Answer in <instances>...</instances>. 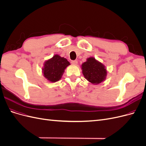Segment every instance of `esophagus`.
Instances as JSON below:
<instances>
[{
    "mask_svg": "<svg viewBox=\"0 0 146 146\" xmlns=\"http://www.w3.org/2000/svg\"><path fill=\"white\" fill-rule=\"evenodd\" d=\"M71 63H72V64L76 65V64H77V63H78V61H77V60H72V61H71Z\"/></svg>",
    "mask_w": 146,
    "mask_h": 146,
    "instance_id": "34e87169",
    "label": "esophagus"
}]
</instances>
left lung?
I'll return each mask as SVG.
<instances>
[{"label":"left lung","mask_w":146,"mask_h":146,"mask_svg":"<svg viewBox=\"0 0 146 146\" xmlns=\"http://www.w3.org/2000/svg\"><path fill=\"white\" fill-rule=\"evenodd\" d=\"M82 69L86 80L96 85L102 82L107 74L105 66L93 57L88 58L86 62L82 64Z\"/></svg>","instance_id":"obj_1"}]
</instances>
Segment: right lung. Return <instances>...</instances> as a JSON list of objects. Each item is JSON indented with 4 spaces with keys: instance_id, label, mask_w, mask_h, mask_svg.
<instances>
[{
    "instance_id": "add662e5",
    "label": "right lung",
    "mask_w": 146,
    "mask_h": 146,
    "mask_svg": "<svg viewBox=\"0 0 146 146\" xmlns=\"http://www.w3.org/2000/svg\"><path fill=\"white\" fill-rule=\"evenodd\" d=\"M70 63L63 57L55 55L52 58L46 61L42 68V72L48 81L56 82L60 80L64 69Z\"/></svg>"
}]
</instances>
